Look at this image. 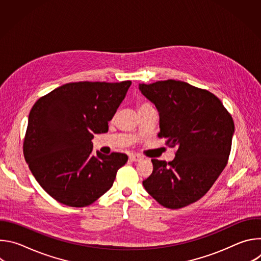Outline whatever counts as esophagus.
<instances>
[{
	"label": "esophagus",
	"mask_w": 261,
	"mask_h": 261,
	"mask_svg": "<svg viewBox=\"0 0 261 261\" xmlns=\"http://www.w3.org/2000/svg\"><path fill=\"white\" fill-rule=\"evenodd\" d=\"M129 158H130V160H132V161H134V162H138V161H140V160L143 159L142 156H140V155H138V154H131V155L129 156Z\"/></svg>",
	"instance_id": "1"
}]
</instances>
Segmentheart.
Returning <instances> with one entry per match:
<instances>
[{
    "instance_id": "1",
    "label": "heart",
    "mask_w": 261,
    "mask_h": 261,
    "mask_svg": "<svg viewBox=\"0 0 261 261\" xmlns=\"http://www.w3.org/2000/svg\"><path fill=\"white\" fill-rule=\"evenodd\" d=\"M146 106H151V104H148V103H140V104H138V109L139 108H142V107H146Z\"/></svg>"
}]
</instances>
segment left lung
Masks as SVG:
<instances>
[{"label": "left lung", "mask_w": 261, "mask_h": 261, "mask_svg": "<svg viewBox=\"0 0 261 261\" xmlns=\"http://www.w3.org/2000/svg\"><path fill=\"white\" fill-rule=\"evenodd\" d=\"M139 90L159 111L158 136L177 147L168 163L152 159L153 172L143 187L167 208L187 206L199 200L225 168L233 120L218 97L185 82L139 84Z\"/></svg>", "instance_id": "left-lung-1"}]
</instances>
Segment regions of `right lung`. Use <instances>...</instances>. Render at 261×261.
<instances>
[{"label": "right lung", "mask_w": 261, "mask_h": 261, "mask_svg": "<svg viewBox=\"0 0 261 261\" xmlns=\"http://www.w3.org/2000/svg\"><path fill=\"white\" fill-rule=\"evenodd\" d=\"M130 81L63 85L32 107L23 155L41 187L57 201L83 207L113 186L128 161L122 153L93 155L95 134L106 133L124 100Z\"/></svg>", "instance_id": "1"}]
</instances>
